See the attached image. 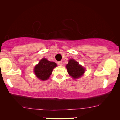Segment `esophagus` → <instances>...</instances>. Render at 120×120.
Returning <instances> with one entry per match:
<instances>
[{"label": "esophagus", "instance_id": "esophagus-1", "mask_svg": "<svg viewBox=\"0 0 120 120\" xmlns=\"http://www.w3.org/2000/svg\"><path fill=\"white\" fill-rule=\"evenodd\" d=\"M58 63V64L60 65V66H62V61H59Z\"/></svg>", "mask_w": 120, "mask_h": 120}]
</instances>
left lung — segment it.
Listing matches in <instances>:
<instances>
[{
	"label": "left lung",
	"instance_id": "obj_1",
	"mask_svg": "<svg viewBox=\"0 0 120 120\" xmlns=\"http://www.w3.org/2000/svg\"><path fill=\"white\" fill-rule=\"evenodd\" d=\"M66 68L70 76L74 79L79 78L85 71V69L74 59L69 60L68 64L66 65Z\"/></svg>",
	"mask_w": 120,
	"mask_h": 120
}]
</instances>
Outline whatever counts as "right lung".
<instances>
[{"instance_id": "right-lung-1", "label": "right lung", "mask_w": 120, "mask_h": 120, "mask_svg": "<svg viewBox=\"0 0 120 120\" xmlns=\"http://www.w3.org/2000/svg\"><path fill=\"white\" fill-rule=\"evenodd\" d=\"M56 66L55 62L42 59L34 68V73L38 79L42 80H47L52 74V70Z\"/></svg>"}]
</instances>
